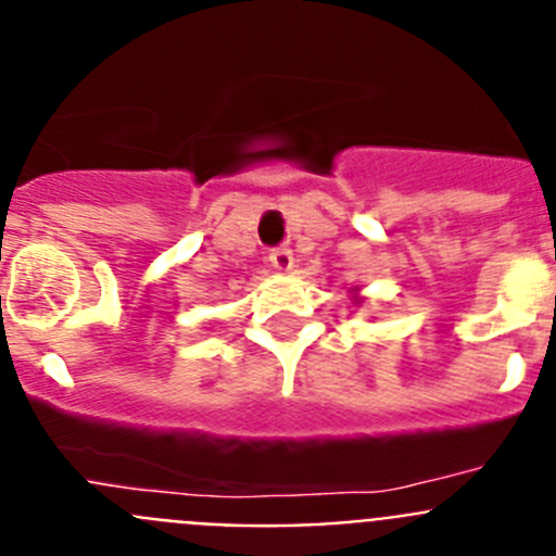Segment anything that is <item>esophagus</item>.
Wrapping results in <instances>:
<instances>
[{
  "mask_svg": "<svg viewBox=\"0 0 556 556\" xmlns=\"http://www.w3.org/2000/svg\"><path fill=\"white\" fill-rule=\"evenodd\" d=\"M269 267L278 269V273H289L294 267V258H292V250L289 248H275L269 253Z\"/></svg>",
  "mask_w": 556,
  "mask_h": 556,
  "instance_id": "34e87169",
  "label": "esophagus"
}]
</instances>
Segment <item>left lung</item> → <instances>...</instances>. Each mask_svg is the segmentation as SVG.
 I'll return each instance as SVG.
<instances>
[{
	"label": "left lung",
	"mask_w": 556,
	"mask_h": 556,
	"mask_svg": "<svg viewBox=\"0 0 556 556\" xmlns=\"http://www.w3.org/2000/svg\"><path fill=\"white\" fill-rule=\"evenodd\" d=\"M358 292V289H353V294H356ZM356 303H362V301H358V298H356Z\"/></svg>",
	"instance_id": "obj_1"
}]
</instances>
